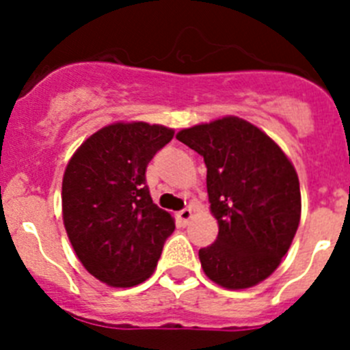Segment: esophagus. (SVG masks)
<instances>
[{"label": "esophagus", "mask_w": 350, "mask_h": 350, "mask_svg": "<svg viewBox=\"0 0 350 350\" xmlns=\"http://www.w3.org/2000/svg\"><path fill=\"white\" fill-rule=\"evenodd\" d=\"M177 217H178V222L185 226V224H187V222L191 221V217H193V210H191L189 206H187V208L180 210V212L177 213Z\"/></svg>", "instance_id": "1"}]
</instances>
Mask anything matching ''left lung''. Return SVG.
<instances>
[{
    "label": "left lung",
    "mask_w": 350,
    "mask_h": 350,
    "mask_svg": "<svg viewBox=\"0 0 350 350\" xmlns=\"http://www.w3.org/2000/svg\"><path fill=\"white\" fill-rule=\"evenodd\" d=\"M206 165L210 212L219 234L200 249L205 275L226 289L268 279L289 250L301 215L296 170L267 133L222 117L177 133Z\"/></svg>",
    "instance_id": "1"
}]
</instances>
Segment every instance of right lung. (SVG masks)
Here are the masks:
<instances>
[{"label":"right lung","mask_w":350,"mask_h":350,"mask_svg":"<svg viewBox=\"0 0 350 350\" xmlns=\"http://www.w3.org/2000/svg\"><path fill=\"white\" fill-rule=\"evenodd\" d=\"M173 129L116 122L83 142L63 177V221L83 268L112 287H131L154 273L175 230L152 202L145 170Z\"/></svg>","instance_id":"1"}]
</instances>
